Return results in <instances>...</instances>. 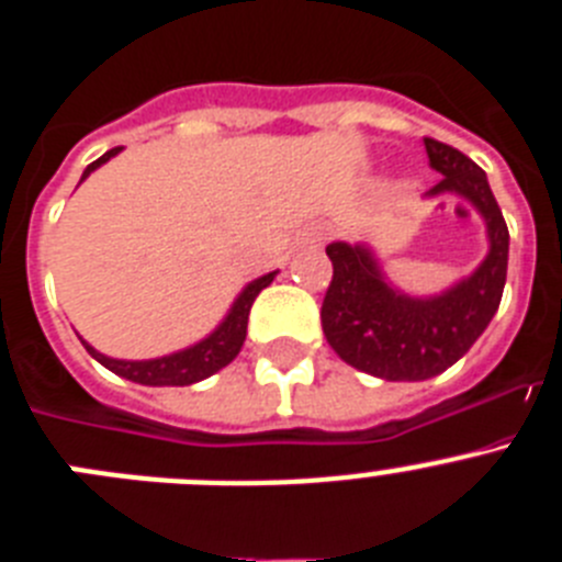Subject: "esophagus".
Here are the masks:
<instances>
[{
  "label": "esophagus",
  "instance_id": "esophagus-1",
  "mask_svg": "<svg viewBox=\"0 0 562 562\" xmlns=\"http://www.w3.org/2000/svg\"><path fill=\"white\" fill-rule=\"evenodd\" d=\"M326 236H329V231L324 225H312L304 231V241H310V245H324Z\"/></svg>",
  "mask_w": 562,
  "mask_h": 562
}]
</instances>
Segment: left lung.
Returning a JSON list of instances; mask_svg holds the SVG:
<instances>
[{
	"mask_svg": "<svg viewBox=\"0 0 562 562\" xmlns=\"http://www.w3.org/2000/svg\"><path fill=\"white\" fill-rule=\"evenodd\" d=\"M430 168L445 177L425 196L456 193L486 225L484 261L439 295L394 286L369 241H331L335 276L326 290L324 335L342 362L391 382H419L448 371L484 335L498 312L509 261V231L486 173L459 148L425 137Z\"/></svg>",
	"mask_w": 562,
	"mask_h": 562,
	"instance_id": "left-lung-1",
	"label": "left lung"
}]
</instances>
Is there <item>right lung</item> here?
<instances>
[{
    "label": "right lung",
    "instance_id": "add662e5",
    "mask_svg": "<svg viewBox=\"0 0 562 562\" xmlns=\"http://www.w3.org/2000/svg\"><path fill=\"white\" fill-rule=\"evenodd\" d=\"M121 151V148H112L103 157H98L92 166L83 168L81 182L87 180L89 173L101 168L103 162H109L114 154ZM278 276L276 272H267V276L256 278L245 290L238 292V297L233 301V306L227 310V315L222 317V324L211 331L207 337H202L200 342H193L188 349L173 351V355H162L154 357V360H117V357H106L95 349V346H89L87 340L81 337L83 349L89 355L95 357L101 362L103 369L114 371L123 380L140 382V385H154V389H160V385H193V382L205 380V376L216 374L220 369H225L227 362L241 351L247 337V315H250V306L256 301V295L265 286L272 284V278Z\"/></svg>",
    "mask_w": 562,
    "mask_h": 562
}]
</instances>
